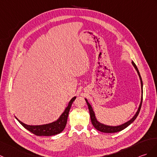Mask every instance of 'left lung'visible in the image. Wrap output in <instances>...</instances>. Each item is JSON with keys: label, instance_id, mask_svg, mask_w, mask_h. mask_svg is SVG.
I'll return each mask as SVG.
<instances>
[{"label": "left lung", "instance_id": "left-lung-1", "mask_svg": "<svg viewBox=\"0 0 157 157\" xmlns=\"http://www.w3.org/2000/svg\"><path fill=\"white\" fill-rule=\"evenodd\" d=\"M132 65H134V68L136 69V70L138 72V74L139 75V78L140 79V83H141V89H142V98H141V101H140V104L139 105V108L138 109V111L136 112V114L134 116V117L130 120L129 121H128L127 122L123 124L122 125H120V126H107V125H104L103 124H101L99 122H98V120L96 118V116H95V114H94V112L93 111V109L91 106V105L89 104L88 101L86 99V101L87 102V106H88V109H89V111H90V118H91V121H92V123L93 126H94V128H95L96 130L100 131L101 132H104V133H114V132H120V131H121L122 130H124V128H126L127 126H128L131 123H132L135 119L136 118V117L138 116V114H139L140 110V108H141V105H142V102H143V80H142L141 78V76L140 74L139 73V71H138V68L136 67V64L134 63L132 61Z\"/></svg>", "mask_w": 157, "mask_h": 157}]
</instances>
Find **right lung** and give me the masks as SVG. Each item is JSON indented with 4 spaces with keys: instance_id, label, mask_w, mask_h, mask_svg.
Masks as SVG:
<instances>
[{
    "instance_id": "1",
    "label": "right lung",
    "mask_w": 157,
    "mask_h": 157,
    "mask_svg": "<svg viewBox=\"0 0 157 157\" xmlns=\"http://www.w3.org/2000/svg\"><path fill=\"white\" fill-rule=\"evenodd\" d=\"M75 98L76 97H74L72 98L70 102H69L67 107L65 108V111L63 112V114L61 115L59 118L58 119L57 121L53 122L52 123L47 124L44 125L30 126L25 124L21 122L19 120H18L17 118H16L24 128H25L29 131H30L33 134H35V135L47 136L56 135V134H59L60 132H61L65 128V125H66L67 124L69 112H70L71 104L75 100Z\"/></svg>"
}]
</instances>
